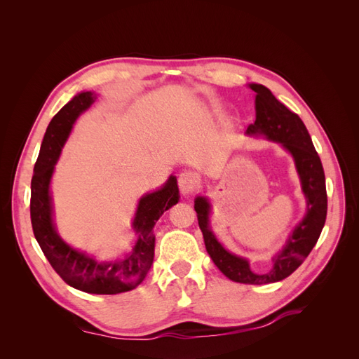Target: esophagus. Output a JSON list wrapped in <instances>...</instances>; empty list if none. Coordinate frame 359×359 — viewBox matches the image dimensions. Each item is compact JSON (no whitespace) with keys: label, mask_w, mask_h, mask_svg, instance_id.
Returning <instances> with one entry per match:
<instances>
[{"label":"esophagus","mask_w":359,"mask_h":359,"mask_svg":"<svg viewBox=\"0 0 359 359\" xmlns=\"http://www.w3.org/2000/svg\"><path fill=\"white\" fill-rule=\"evenodd\" d=\"M198 184H199L198 177L191 172H182L178 178V186H180V190L182 194L193 193L198 189Z\"/></svg>","instance_id":"obj_1"}]
</instances>
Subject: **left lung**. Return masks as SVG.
<instances>
[{"instance_id": "1", "label": "left lung", "mask_w": 359, "mask_h": 359, "mask_svg": "<svg viewBox=\"0 0 359 359\" xmlns=\"http://www.w3.org/2000/svg\"><path fill=\"white\" fill-rule=\"evenodd\" d=\"M250 88L256 93V121L247 127V133L265 135L283 145L295 158L302 191L307 198V214L289 236L285 248L273 259L274 266L257 274L250 269L245 259L229 253L215 240L208 226V201L198 198L194 201V211L198 212L206 252L217 268L236 283L268 285L289 277L310 255L327 220L328 198L320 158L301 118L278 102L266 86L252 83Z\"/></svg>"}]
</instances>
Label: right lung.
Masks as SVG:
<instances>
[{
  "label": "right lung",
  "instance_id": "1",
  "mask_svg": "<svg viewBox=\"0 0 359 359\" xmlns=\"http://www.w3.org/2000/svg\"><path fill=\"white\" fill-rule=\"evenodd\" d=\"M94 100V93H81L52 118L43 137L31 180L29 212L32 232L41 252L67 285L97 295H115L135 289L147 277L154 260V224L163 212L178 202V184L175 177H170L161 190L149 193L139 201L133 222L139 240L133 252L124 259L115 262H97L64 243L52 222L49 182L76 118L88 109Z\"/></svg>",
  "mask_w": 359,
  "mask_h": 359
}]
</instances>
